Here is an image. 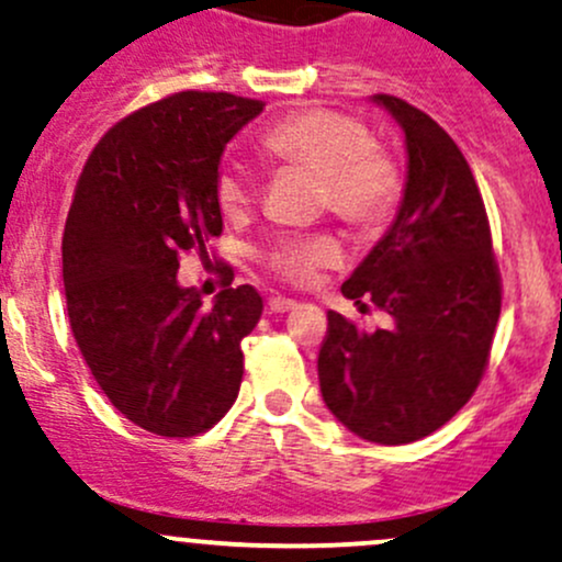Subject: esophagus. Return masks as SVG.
Returning a JSON list of instances; mask_svg holds the SVG:
<instances>
[{"label":"esophagus","instance_id":"34e87169","mask_svg":"<svg viewBox=\"0 0 562 562\" xmlns=\"http://www.w3.org/2000/svg\"><path fill=\"white\" fill-rule=\"evenodd\" d=\"M293 306H296V301H293V299H285V296H271L269 299V310L277 312V315H282V312H291Z\"/></svg>","mask_w":562,"mask_h":562}]
</instances>
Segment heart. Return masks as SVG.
<instances>
[{
  "label": "heart",
  "instance_id": "heart-1",
  "mask_svg": "<svg viewBox=\"0 0 562 562\" xmlns=\"http://www.w3.org/2000/svg\"><path fill=\"white\" fill-rule=\"evenodd\" d=\"M269 161L301 167L317 175V204L360 232L385 226L398 206L404 180L395 158L374 145L369 126L347 112L306 108L271 123L258 142ZM215 202L223 215L250 210L252 186L236 164L215 177ZM341 261L339 241L330 234L285 236L266 252V266L291 285H306L326 266Z\"/></svg>",
  "mask_w": 562,
  "mask_h": 562
}]
</instances>
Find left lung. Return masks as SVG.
<instances>
[{"label":"left lung","instance_id":"8db88e82","mask_svg":"<svg viewBox=\"0 0 562 562\" xmlns=\"http://www.w3.org/2000/svg\"><path fill=\"white\" fill-rule=\"evenodd\" d=\"M406 137L409 172L390 232L341 285L393 317L363 330L328 312L317 376L336 420L366 441L409 445L480 387L501 315V271L480 186L430 115L376 93Z\"/></svg>","mask_w":562,"mask_h":562}]
</instances>
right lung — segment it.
Masks as SVG:
<instances>
[{"mask_svg":"<svg viewBox=\"0 0 562 562\" xmlns=\"http://www.w3.org/2000/svg\"><path fill=\"white\" fill-rule=\"evenodd\" d=\"M261 110L226 91L158 99L97 142L75 186L61 239L69 326L110 404L156 436L204 434L239 395L261 293L232 288V266H221L223 291L206 310L177 269L221 236L217 164Z\"/></svg>","mask_w":562,"mask_h":562,"instance_id":"add662e5","label":"right lung"}]
</instances>
